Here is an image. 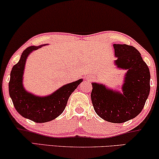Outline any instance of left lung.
Masks as SVG:
<instances>
[{
    "label": "left lung",
    "mask_w": 159,
    "mask_h": 159,
    "mask_svg": "<svg viewBox=\"0 0 159 159\" xmlns=\"http://www.w3.org/2000/svg\"><path fill=\"white\" fill-rule=\"evenodd\" d=\"M115 64L127 69L122 93L108 90L105 86L92 83L91 100L95 111L104 120L124 123L142 111L148 97L151 75L141 54L132 45L114 44Z\"/></svg>",
    "instance_id": "obj_1"
}]
</instances>
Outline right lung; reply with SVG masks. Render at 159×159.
I'll use <instances>...</instances> for the list:
<instances>
[{
  "label": "right lung",
  "mask_w": 159,
  "mask_h": 159,
  "mask_svg": "<svg viewBox=\"0 0 159 159\" xmlns=\"http://www.w3.org/2000/svg\"><path fill=\"white\" fill-rule=\"evenodd\" d=\"M40 46H30L21 54L20 60L11 69L8 90L11 98L17 112L25 118L36 123L53 120L64 111L69 96L82 82L80 79L64 85L48 96L37 97L27 93L24 88L22 78L27 56Z\"/></svg>",
  "instance_id": "obj_1"
}]
</instances>
